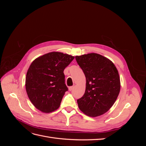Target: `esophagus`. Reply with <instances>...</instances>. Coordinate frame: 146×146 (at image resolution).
Segmentation results:
<instances>
[{
	"instance_id": "1",
	"label": "esophagus",
	"mask_w": 146,
	"mask_h": 146,
	"mask_svg": "<svg viewBox=\"0 0 146 146\" xmlns=\"http://www.w3.org/2000/svg\"><path fill=\"white\" fill-rule=\"evenodd\" d=\"M75 86H69V88H68V89H69V91H72L73 89H74V88Z\"/></svg>"
}]
</instances>
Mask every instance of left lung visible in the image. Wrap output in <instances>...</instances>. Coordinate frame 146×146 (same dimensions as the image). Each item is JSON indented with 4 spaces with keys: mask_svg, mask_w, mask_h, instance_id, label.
I'll use <instances>...</instances> for the list:
<instances>
[{
    "mask_svg": "<svg viewBox=\"0 0 146 146\" xmlns=\"http://www.w3.org/2000/svg\"><path fill=\"white\" fill-rule=\"evenodd\" d=\"M86 77L84 95L77 100L78 108L86 115L97 117L107 112L120 92L118 70L111 60L95 53L76 56Z\"/></svg>",
    "mask_w": 146,
    "mask_h": 146,
    "instance_id": "1",
    "label": "left lung"
}]
</instances>
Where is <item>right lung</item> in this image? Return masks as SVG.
Here are the masks:
<instances>
[{"instance_id": "add662e5", "label": "right lung", "mask_w": 146, "mask_h": 146, "mask_svg": "<svg viewBox=\"0 0 146 146\" xmlns=\"http://www.w3.org/2000/svg\"><path fill=\"white\" fill-rule=\"evenodd\" d=\"M74 56L52 52L35 59L27 70L25 89L31 102L43 113L57 110L68 90L64 70Z\"/></svg>"}]
</instances>
